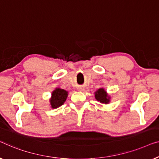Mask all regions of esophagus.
Wrapping results in <instances>:
<instances>
[{"label": "esophagus", "instance_id": "obj_1", "mask_svg": "<svg viewBox=\"0 0 159 159\" xmlns=\"http://www.w3.org/2000/svg\"><path fill=\"white\" fill-rule=\"evenodd\" d=\"M78 90L80 91H84V89L80 88H80H78Z\"/></svg>", "mask_w": 159, "mask_h": 159}]
</instances>
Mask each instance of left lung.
Returning a JSON list of instances; mask_svg holds the SVG:
<instances>
[{
	"label": "left lung",
	"instance_id": "8db88e82",
	"mask_svg": "<svg viewBox=\"0 0 159 159\" xmlns=\"http://www.w3.org/2000/svg\"><path fill=\"white\" fill-rule=\"evenodd\" d=\"M95 99L98 102L102 103V104H108L110 102V97L107 94V91L103 88H101L96 91Z\"/></svg>",
	"mask_w": 159,
	"mask_h": 159
}]
</instances>
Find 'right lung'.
<instances>
[{
	"label": "right lung",
	"mask_w": 159,
	"mask_h": 159,
	"mask_svg": "<svg viewBox=\"0 0 159 159\" xmlns=\"http://www.w3.org/2000/svg\"><path fill=\"white\" fill-rule=\"evenodd\" d=\"M68 92L64 89L56 88L52 93V97L50 99L51 107L56 109L64 104L68 97Z\"/></svg>",
	"instance_id": "obj_1"
}]
</instances>
